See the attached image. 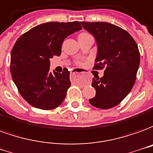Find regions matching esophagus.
<instances>
[{"label":"esophagus","mask_w":153,"mask_h":153,"mask_svg":"<svg viewBox=\"0 0 153 153\" xmlns=\"http://www.w3.org/2000/svg\"><path fill=\"white\" fill-rule=\"evenodd\" d=\"M81 73H82V71H81L80 70H77V69H75L74 71L71 72V74H81Z\"/></svg>","instance_id":"34e87169"}]
</instances>
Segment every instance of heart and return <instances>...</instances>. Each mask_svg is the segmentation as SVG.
<instances>
[{
	"instance_id": "obj_1",
	"label": "heart",
	"mask_w": 153,
	"mask_h": 153,
	"mask_svg": "<svg viewBox=\"0 0 153 153\" xmlns=\"http://www.w3.org/2000/svg\"><path fill=\"white\" fill-rule=\"evenodd\" d=\"M87 34H88V33H81V34H80V35H79V36H82V35H87ZM79 64H81V62H78Z\"/></svg>"
}]
</instances>
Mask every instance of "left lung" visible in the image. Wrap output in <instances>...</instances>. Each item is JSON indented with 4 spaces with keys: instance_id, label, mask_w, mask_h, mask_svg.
Returning a JSON list of instances; mask_svg holds the SVG:
<instances>
[{
    "instance_id": "left-lung-1",
    "label": "left lung",
    "mask_w": 153,
    "mask_h": 153,
    "mask_svg": "<svg viewBox=\"0 0 153 153\" xmlns=\"http://www.w3.org/2000/svg\"><path fill=\"white\" fill-rule=\"evenodd\" d=\"M97 44L95 69H105L104 76L92 79L96 96L89 100L94 107L110 109L130 92L136 80L140 53L126 30L107 22H81Z\"/></svg>"
}]
</instances>
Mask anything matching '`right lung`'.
I'll list each match as a JSON object with an SVG mask.
<instances>
[{"label": "right lung", "mask_w": 153, "mask_h": 153, "mask_svg": "<svg viewBox=\"0 0 153 153\" xmlns=\"http://www.w3.org/2000/svg\"><path fill=\"white\" fill-rule=\"evenodd\" d=\"M82 29L78 21L41 24L17 39L10 54V73L19 94L40 109L57 108L71 85L70 72L49 71L50 60L60 56L62 44L71 33Z\"/></svg>", "instance_id": "obj_1"}]
</instances>
